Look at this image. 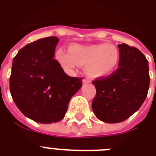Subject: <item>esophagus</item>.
<instances>
[{
    "label": "esophagus",
    "instance_id": "esophagus-1",
    "mask_svg": "<svg viewBox=\"0 0 156 156\" xmlns=\"http://www.w3.org/2000/svg\"><path fill=\"white\" fill-rule=\"evenodd\" d=\"M83 83H84V84H85V83H90V81L88 80L87 78H84V79L83 80Z\"/></svg>",
    "mask_w": 156,
    "mask_h": 156
}]
</instances>
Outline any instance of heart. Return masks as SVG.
Instances as JSON below:
<instances>
[{"label": "heart", "instance_id": "heart-1", "mask_svg": "<svg viewBox=\"0 0 156 156\" xmlns=\"http://www.w3.org/2000/svg\"><path fill=\"white\" fill-rule=\"evenodd\" d=\"M56 57L61 66L69 69L86 66V73L91 78H105L117 69L121 54L114 45L99 44L71 45L69 51L63 48L56 50Z\"/></svg>", "mask_w": 156, "mask_h": 156}]
</instances>
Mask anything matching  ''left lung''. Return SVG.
Returning a JSON list of instances; mask_svg holds the SVG:
<instances>
[{"instance_id": "8db88e82", "label": "left lung", "mask_w": 156, "mask_h": 156, "mask_svg": "<svg viewBox=\"0 0 156 156\" xmlns=\"http://www.w3.org/2000/svg\"><path fill=\"white\" fill-rule=\"evenodd\" d=\"M118 48L121 61L117 69L92 82L96 89L93 112L106 123L126 121L138 111L147 98L150 85L148 61L140 50L126 44Z\"/></svg>"}]
</instances>
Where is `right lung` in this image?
Segmentation results:
<instances>
[{"mask_svg": "<svg viewBox=\"0 0 156 156\" xmlns=\"http://www.w3.org/2000/svg\"><path fill=\"white\" fill-rule=\"evenodd\" d=\"M58 41L51 36L30 43L13 60L11 96L23 115L39 123L62 120L69 100L83 84V78L67 75L54 59Z\"/></svg>", "mask_w": 156, "mask_h": 156, "instance_id": "1", "label": "right lung"}]
</instances>
